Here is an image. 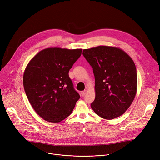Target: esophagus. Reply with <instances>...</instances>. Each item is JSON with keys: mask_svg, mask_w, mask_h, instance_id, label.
I'll return each instance as SVG.
<instances>
[{"mask_svg": "<svg viewBox=\"0 0 160 160\" xmlns=\"http://www.w3.org/2000/svg\"><path fill=\"white\" fill-rule=\"evenodd\" d=\"M86 93H87V90H85L82 91V92H81V95H82V97L85 96V94H86Z\"/></svg>", "mask_w": 160, "mask_h": 160, "instance_id": "esophagus-1", "label": "esophagus"}]
</instances>
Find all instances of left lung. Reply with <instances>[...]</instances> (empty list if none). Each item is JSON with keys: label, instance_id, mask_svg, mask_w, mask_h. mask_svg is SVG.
Returning a JSON list of instances; mask_svg holds the SVG:
<instances>
[{"label": "left lung", "instance_id": "obj_1", "mask_svg": "<svg viewBox=\"0 0 160 160\" xmlns=\"http://www.w3.org/2000/svg\"><path fill=\"white\" fill-rule=\"evenodd\" d=\"M83 55L95 77L96 98L91 108L106 120L122 115L137 92L138 77L132 59L120 48L104 45L83 49Z\"/></svg>", "mask_w": 160, "mask_h": 160}]
</instances>
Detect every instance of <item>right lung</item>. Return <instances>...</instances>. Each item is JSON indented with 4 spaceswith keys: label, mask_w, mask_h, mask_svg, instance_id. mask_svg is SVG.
Returning <instances> with one entry per match:
<instances>
[{
    "label": "right lung",
    "mask_w": 160,
    "mask_h": 160,
    "mask_svg": "<svg viewBox=\"0 0 160 160\" xmlns=\"http://www.w3.org/2000/svg\"><path fill=\"white\" fill-rule=\"evenodd\" d=\"M82 49L51 48L42 50L28 62L23 86L32 106L44 120L58 123L72 112L80 95L68 73Z\"/></svg>",
    "instance_id": "1"
}]
</instances>
